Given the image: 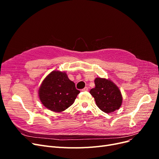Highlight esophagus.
I'll return each instance as SVG.
<instances>
[{"mask_svg":"<svg viewBox=\"0 0 159 159\" xmlns=\"http://www.w3.org/2000/svg\"><path fill=\"white\" fill-rule=\"evenodd\" d=\"M88 91V88L87 87H85L83 89H81V91Z\"/></svg>","mask_w":159,"mask_h":159,"instance_id":"obj_1","label":"esophagus"}]
</instances>
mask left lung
Wrapping results in <instances>:
<instances>
[{
  "mask_svg": "<svg viewBox=\"0 0 159 159\" xmlns=\"http://www.w3.org/2000/svg\"><path fill=\"white\" fill-rule=\"evenodd\" d=\"M94 82L95 87L89 93L94 98L97 106L107 113L119 109L122 104L123 97L117 86L105 78H96Z\"/></svg>",
  "mask_w": 159,
  "mask_h": 159,
  "instance_id": "1",
  "label": "left lung"
}]
</instances>
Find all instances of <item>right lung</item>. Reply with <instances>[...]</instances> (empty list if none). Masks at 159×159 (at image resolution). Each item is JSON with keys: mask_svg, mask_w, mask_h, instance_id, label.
I'll return each mask as SVG.
<instances>
[{"mask_svg": "<svg viewBox=\"0 0 159 159\" xmlns=\"http://www.w3.org/2000/svg\"><path fill=\"white\" fill-rule=\"evenodd\" d=\"M80 92L66 72L55 70L43 80L38 95L40 102L47 109L61 112L74 103Z\"/></svg>", "mask_w": 159, "mask_h": 159, "instance_id": "right-lung-1", "label": "right lung"}]
</instances>
